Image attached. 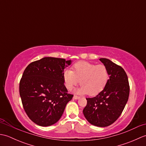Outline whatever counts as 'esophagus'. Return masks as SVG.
<instances>
[{
    "mask_svg": "<svg viewBox=\"0 0 146 146\" xmlns=\"http://www.w3.org/2000/svg\"><path fill=\"white\" fill-rule=\"evenodd\" d=\"M73 98L75 99V100H78V99L80 98V97H78V96H77V95H74Z\"/></svg>",
    "mask_w": 146,
    "mask_h": 146,
    "instance_id": "34e87169",
    "label": "esophagus"
}]
</instances>
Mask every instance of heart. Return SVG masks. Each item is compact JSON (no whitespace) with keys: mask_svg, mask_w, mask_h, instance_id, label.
Wrapping results in <instances>:
<instances>
[{"mask_svg":"<svg viewBox=\"0 0 146 146\" xmlns=\"http://www.w3.org/2000/svg\"><path fill=\"white\" fill-rule=\"evenodd\" d=\"M63 78L68 90H72L80 80L81 86L77 90V93L92 96L98 94L105 88L109 78V73L103 64L80 61L73 65L72 71H64Z\"/></svg>","mask_w":146,"mask_h":146,"instance_id":"b5f03b06","label":"heart"}]
</instances>
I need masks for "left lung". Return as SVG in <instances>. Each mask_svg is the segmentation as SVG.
<instances>
[{
  "mask_svg": "<svg viewBox=\"0 0 146 146\" xmlns=\"http://www.w3.org/2000/svg\"><path fill=\"white\" fill-rule=\"evenodd\" d=\"M100 61L107 67L109 79L101 92L93 98H86L83 110L91 124L104 127L115 122L128 101L130 87L128 77L123 68L107 58Z\"/></svg>",
  "mask_w": 146,
  "mask_h": 146,
  "instance_id": "1",
  "label": "left lung"
}]
</instances>
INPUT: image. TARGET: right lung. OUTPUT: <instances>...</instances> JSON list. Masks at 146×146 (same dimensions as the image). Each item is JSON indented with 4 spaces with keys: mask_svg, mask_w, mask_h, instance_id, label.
Segmentation results:
<instances>
[{
    "mask_svg": "<svg viewBox=\"0 0 146 146\" xmlns=\"http://www.w3.org/2000/svg\"><path fill=\"white\" fill-rule=\"evenodd\" d=\"M71 60L45 57L32 62L19 83L22 103L27 116L37 125L47 127L60 119L73 95L68 94L63 74Z\"/></svg>",
    "mask_w": 146,
    "mask_h": 146,
    "instance_id": "add662e5",
    "label": "right lung"
}]
</instances>
